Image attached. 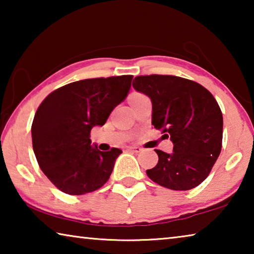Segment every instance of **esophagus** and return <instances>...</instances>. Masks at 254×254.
<instances>
[{
	"label": "esophagus",
	"mask_w": 254,
	"mask_h": 254,
	"mask_svg": "<svg viewBox=\"0 0 254 254\" xmlns=\"http://www.w3.org/2000/svg\"><path fill=\"white\" fill-rule=\"evenodd\" d=\"M128 151H132V152H135V153H139L142 151V148L140 147H136V145H132V147H127Z\"/></svg>",
	"instance_id": "obj_1"
}]
</instances>
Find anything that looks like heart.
Listing matches in <instances>:
<instances>
[{
	"mask_svg": "<svg viewBox=\"0 0 254 254\" xmlns=\"http://www.w3.org/2000/svg\"><path fill=\"white\" fill-rule=\"evenodd\" d=\"M139 96H142V95H141V94H133V95L131 96V100H132V98H135V97H139Z\"/></svg>",
	"mask_w": 254,
	"mask_h": 254,
	"instance_id": "heart-1",
	"label": "heart"
}]
</instances>
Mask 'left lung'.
<instances>
[{"label":"left lung","mask_w":254,"mask_h":254,"mask_svg":"<svg viewBox=\"0 0 254 254\" xmlns=\"http://www.w3.org/2000/svg\"><path fill=\"white\" fill-rule=\"evenodd\" d=\"M152 103V126L170 137L171 153L156 150L148 177L173 190H189L207 178L222 149L223 115L216 100L196 81L177 76H137L132 83Z\"/></svg>","instance_id":"1"}]
</instances>
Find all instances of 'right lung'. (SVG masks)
<instances>
[{
    "mask_svg": "<svg viewBox=\"0 0 254 254\" xmlns=\"http://www.w3.org/2000/svg\"><path fill=\"white\" fill-rule=\"evenodd\" d=\"M133 76L83 79L47 96L34 115L31 135L37 161L59 190L84 195L101 188L113 171L118 148L100 151L89 139L122 103Z\"/></svg>",
    "mask_w": 254,
    "mask_h": 254,
    "instance_id": "obj_1",
    "label": "right lung"
}]
</instances>
